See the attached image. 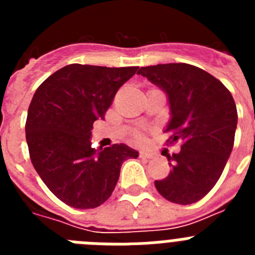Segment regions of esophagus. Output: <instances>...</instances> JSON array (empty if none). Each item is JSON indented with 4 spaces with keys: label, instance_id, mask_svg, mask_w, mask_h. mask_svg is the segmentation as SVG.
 <instances>
[{
    "label": "esophagus",
    "instance_id": "obj_1",
    "mask_svg": "<svg viewBox=\"0 0 255 255\" xmlns=\"http://www.w3.org/2000/svg\"><path fill=\"white\" fill-rule=\"evenodd\" d=\"M139 155H140L141 158H153V157H154V155H153V153L145 152V150H140Z\"/></svg>",
    "mask_w": 255,
    "mask_h": 255
}]
</instances>
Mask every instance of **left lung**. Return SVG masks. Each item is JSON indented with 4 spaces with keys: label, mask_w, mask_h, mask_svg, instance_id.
<instances>
[{
    "label": "left lung",
    "mask_w": 255,
    "mask_h": 255,
    "mask_svg": "<svg viewBox=\"0 0 255 255\" xmlns=\"http://www.w3.org/2000/svg\"><path fill=\"white\" fill-rule=\"evenodd\" d=\"M138 74L166 93L171 117L164 132H172L170 143L181 141L179 153L166 155L171 171L155 180V189L172 203H195L216 185L231 154L235 101L218 79L193 65L159 64Z\"/></svg>",
    "instance_id": "8db88e82"
}]
</instances>
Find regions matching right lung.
<instances>
[{
  "instance_id": "right-lung-1",
  "label": "right lung",
  "mask_w": 255,
  "mask_h": 255,
  "mask_svg": "<svg viewBox=\"0 0 255 255\" xmlns=\"http://www.w3.org/2000/svg\"><path fill=\"white\" fill-rule=\"evenodd\" d=\"M138 69L71 64L35 91L25 124L29 154L47 188L67 206L105 203L124 161L139 155L126 144L94 149L91 141L93 123L105 119L116 92Z\"/></svg>"
}]
</instances>
